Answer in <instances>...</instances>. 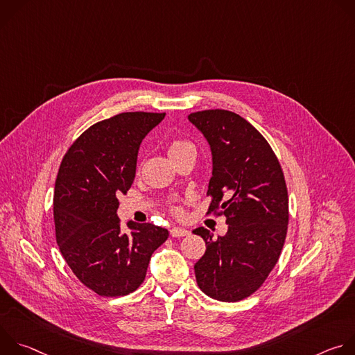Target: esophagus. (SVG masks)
Returning a JSON list of instances; mask_svg holds the SVG:
<instances>
[{
  "mask_svg": "<svg viewBox=\"0 0 355 355\" xmlns=\"http://www.w3.org/2000/svg\"><path fill=\"white\" fill-rule=\"evenodd\" d=\"M170 234H171L173 237H184V236L189 234V230H187V229H184V227H173V229L170 230Z\"/></svg>",
  "mask_w": 355,
  "mask_h": 355,
  "instance_id": "obj_1",
  "label": "esophagus"
}]
</instances>
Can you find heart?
Instances as JSON below:
<instances>
[{
    "label": "heart",
    "instance_id": "heart-1",
    "mask_svg": "<svg viewBox=\"0 0 355 355\" xmlns=\"http://www.w3.org/2000/svg\"><path fill=\"white\" fill-rule=\"evenodd\" d=\"M185 147H192V144L188 141V140H182V139H177V140H173L168 146V153L173 155V153H177V151L185 148Z\"/></svg>",
    "mask_w": 355,
    "mask_h": 355
}]
</instances>
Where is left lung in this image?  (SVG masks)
<instances>
[{
	"label": "left lung",
	"mask_w": 355,
	"mask_h": 355,
	"mask_svg": "<svg viewBox=\"0 0 355 355\" xmlns=\"http://www.w3.org/2000/svg\"><path fill=\"white\" fill-rule=\"evenodd\" d=\"M212 151L208 214L226 218L227 233L193 230L207 251L195 264L200 291L222 302L254 293L275 267L285 243L289 211L281 164L264 136L240 115L208 110L188 115Z\"/></svg>",
	"instance_id": "obj_1"
}]
</instances>
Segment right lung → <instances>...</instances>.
<instances>
[{"mask_svg": "<svg viewBox=\"0 0 355 355\" xmlns=\"http://www.w3.org/2000/svg\"><path fill=\"white\" fill-rule=\"evenodd\" d=\"M166 114L123 112L89 126L67 150L55 185L53 216L62 256L74 275L101 296H123L144 281L168 230L116 215L129 191L144 136Z\"/></svg>", "mask_w": 355, "mask_h": 355, "instance_id": "1", "label": "right lung"}]
</instances>
